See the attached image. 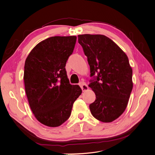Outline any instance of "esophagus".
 Wrapping results in <instances>:
<instances>
[{"instance_id":"obj_1","label":"esophagus","mask_w":155,"mask_h":155,"mask_svg":"<svg viewBox=\"0 0 155 155\" xmlns=\"http://www.w3.org/2000/svg\"><path fill=\"white\" fill-rule=\"evenodd\" d=\"M79 87H80L82 89L83 91H85L88 89V86L85 82H83V81L80 82V83H79Z\"/></svg>"}]
</instances>
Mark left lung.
Segmentation results:
<instances>
[{
  "mask_svg": "<svg viewBox=\"0 0 155 155\" xmlns=\"http://www.w3.org/2000/svg\"><path fill=\"white\" fill-rule=\"evenodd\" d=\"M78 43L90 66L92 79L88 87L96 94V100L89 105L91 114L102 122H112L125 111L132 92L133 70L129 59L104 35H79Z\"/></svg>",
  "mask_w": 155,
  "mask_h": 155,
  "instance_id": "8db88e82",
  "label": "left lung"
}]
</instances>
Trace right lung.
Returning <instances> with one entry per match:
<instances>
[{"label": "right lung", "mask_w": 155, "mask_h": 155, "mask_svg": "<svg viewBox=\"0 0 155 155\" xmlns=\"http://www.w3.org/2000/svg\"><path fill=\"white\" fill-rule=\"evenodd\" d=\"M76 36L51 37L37 44L28 56L24 70L25 91L39 122L58 127L70 116L82 91L72 85L65 66L76 43Z\"/></svg>", "instance_id": "right-lung-1"}]
</instances>
